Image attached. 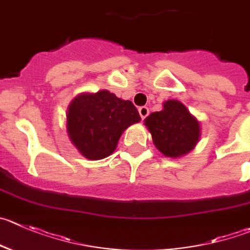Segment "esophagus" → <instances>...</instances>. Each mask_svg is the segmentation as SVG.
I'll list each match as a JSON object with an SVG mask.
<instances>
[{
  "label": "esophagus",
  "instance_id": "esophagus-1",
  "mask_svg": "<svg viewBox=\"0 0 250 250\" xmlns=\"http://www.w3.org/2000/svg\"><path fill=\"white\" fill-rule=\"evenodd\" d=\"M139 113H140V116H141V119L144 120V119H146L147 116H148L149 109L147 108V106H140Z\"/></svg>",
  "mask_w": 250,
  "mask_h": 250
}]
</instances>
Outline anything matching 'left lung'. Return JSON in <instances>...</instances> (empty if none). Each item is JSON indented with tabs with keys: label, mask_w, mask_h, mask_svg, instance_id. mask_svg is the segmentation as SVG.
Listing matches in <instances>:
<instances>
[{
	"label": "left lung",
	"mask_w": 250,
	"mask_h": 250,
	"mask_svg": "<svg viewBox=\"0 0 250 250\" xmlns=\"http://www.w3.org/2000/svg\"><path fill=\"white\" fill-rule=\"evenodd\" d=\"M145 125L157 149L169 158L189 153L200 139V123L175 99L165 102L161 111L149 114L145 119Z\"/></svg>",
	"instance_id": "1"
}]
</instances>
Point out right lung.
Wrapping results in <instances>:
<instances>
[{
	"mask_svg": "<svg viewBox=\"0 0 250 250\" xmlns=\"http://www.w3.org/2000/svg\"><path fill=\"white\" fill-rule=\"evenodd\" d=\"M141 120L136 106L109 91L78 94L67 109V134L82 156L97 161L118 146L124 130Z\"/></svg>",
	"mask_w": 250,
	"mask_h": 250,
	"instance_id": "1",
	"label": "right lung"
}]
</instances>
